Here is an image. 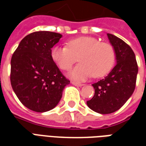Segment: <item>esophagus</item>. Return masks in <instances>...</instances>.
I'll list each match as a JSON object with an SVG mask.
<instances>
[{
    "label": "esophagus",
    "mask_w": 146,
    "mask_h": 146,
    "mask_svg": "<svg viewBox=\"0 0 146 146\" xmlns=\"http://www.w3.org/2000/svg\"><path fill=\"white\" fill-rule=\"evenodd\" d=\"M72 84L75 86H77V87H82L84 84H80V83H78V82H74V81H72Z\"/></svg>",
    "instance_id": "34e87169"
}]
</instances>
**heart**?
<instances>
[{
	"mask_svg": "<svg viewBox=\"0 0 146 146\" xmlns=\"http://www.w3.org/2000/svg\"><path fill=\"white\" fill-rule=\"evenodd\" d=\"M52 60L62 70H69L78 59L80 63L71 70L69 76L76 80H85L93 76H106L114 66L116 53L113 45L99 42L92 36H80L67 43V47L55 46L51 49Z\"/></svg>",
	"mask_w": 146,
	"mask_h": 146,
	"instance_id": "b5f03b06",
	"label": "heart"
}]
</instances>
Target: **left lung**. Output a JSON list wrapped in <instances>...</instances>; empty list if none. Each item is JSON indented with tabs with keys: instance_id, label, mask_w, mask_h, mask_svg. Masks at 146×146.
<instances>
[{
	"instance_id": "8db88e82",
	"label": "left lung",
	"mask_w": 146,
	"mask_h": 146,
	"mask_svg": "<svg viewBox=\"0 0 146 146\" xmlns=\"http://www.w3.org/2000/svg\"><path fill=\"white\" fill-rule=\"evenodd\" d=\"M107 36L115 50L116 64L108 76L92 84L95 95L87 102L91 110L101 114L114 113L125 104L135 91L138 71L131 48L113 34Z\"/></svg>"
}]
</instances>
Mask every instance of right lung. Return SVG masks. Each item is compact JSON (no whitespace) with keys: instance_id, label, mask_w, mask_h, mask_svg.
I'll list each match as a JSON object with an SVG mask.
<instances>
[{"instance_id":"obj_1","label":"right lung","mask_w":146,"mask_h":146,"mask_svg":"<svg viewBox=\"0 0 146 146\" xmlns=\"http://www.w3.org/2000/svg\"><path fill=\"white\" fill-rule=\"evenodd\" d=\"M62 34L33 32L24 37L11 60V84L19 101L30 110L44 113L60 101L70 84L51 56V48Z\"/></svg>"}]
</instances>
